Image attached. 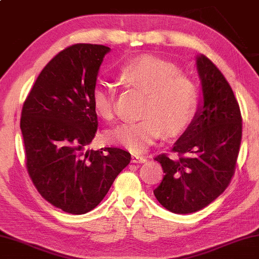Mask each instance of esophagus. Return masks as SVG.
<instances>
[{
  "label": "esophagus",
  "mask_w": 259,
  "mask_h": 259,
  "mask_svg": "<svg viewBox=\"0 0 259 259\" xmlns=\"http://www.w3.org/2000/svg\"><path fill=\"white\" fill-rule=\"evenodd\" d=\"M148 160L144 156H140V154H133V157H131V161L133 163H137V164H142V163H145V161Z\"/></svg>",
  "instance_id": "obj_1"
}]
</instances>
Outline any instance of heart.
Segmentation results:
<instances>
[{
    "label": "heart",
    "instance_id": "obj_1",
    "mask_svg": "<svg viewBox=\"0 0 259 259\" xmlns=\"http://www.w3.org/2000/svg\"><path fill=\"white\" fill-rule=\"evenodd\" d=\"M123 82L146 92L141 114L110 130L108 140L124 146L131 152H144L165 130L176 135L190 124L198 105V87L190 76L180 73L177 65L161 58L144 55L134 58L119 68ZM95 113L106 121L116 115L115 93L110 83L100 81L92 92Z\"/></svg>",
    "mask_w": 259,
    "mask_h": 259
}]
</instances>
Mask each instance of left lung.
Masks as SVG:
<instances>
[{"label": "left lung", "instance_id": "obj_1", "mask_svg": "<svg viewBox=\"0 0 259 259\" xmlns=\"http://www.w3.org/2000/svg\"><path fill=\"white\" fill-rule=\"evenodd\" d=\"M202 105L172 146L173 154L154 158L165 173L153 191L176 214L201 210L222 194L236 167L242 140L240 106L228 81L206 56L196 57Z\"/></svg>", "mask_w": 259, "mask_h": 259}]
</instances>
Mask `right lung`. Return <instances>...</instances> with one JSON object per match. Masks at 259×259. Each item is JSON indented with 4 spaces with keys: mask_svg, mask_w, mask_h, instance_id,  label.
I'll list each match as a JSON object with an SVG mask.
<instances>
[{
    "mask_svg": "<svg viewBox=\"0 0 259 259\" xmlns=\"http://www.w3.org/2000/svg\"><path fill=\"white\" fill-rule=\"evenodd\" d=\"M105 45L74 44L49 61L22 108L26 168L39 194L69 214L91 211L102 201L128 151L86 150L98 130L92 105Z\"/></svg>",
    "mask_w": 259,
    "mask_h": 259,
    "instance_id": "add662e5",
    "label": "right lung"
}]
</instances>
